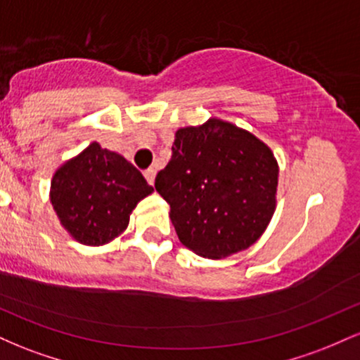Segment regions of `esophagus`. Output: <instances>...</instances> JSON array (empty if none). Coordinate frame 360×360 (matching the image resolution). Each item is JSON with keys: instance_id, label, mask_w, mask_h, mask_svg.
<instances>
[{"instance_id": "34e87169", "label": "esophagus", "mask_w": 360, "mask_h": 360, "mask_svg": "<svg viewBox=\"0 0 360 360\" xmlns=\"http://www.w3.org/2000/svg\"><path fill=\"white\" fill-rule=\"evenodd\" d=\"M155 174H157V172H155V169H147V171L146 172H143V177H146V181H147V183L148 184H154V181H155Z\"/></svg>"}]
</instances>
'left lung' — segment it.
<instances>
[{
    "label": "left lung",
    "instance_id": "1",
    "mask_svg": "<svg viewBox=\"0 0 360 360\" xmlns=\"http://www.w3.org/2000/svg\"><path fill=\"white\" fill-rule=\"evenodd\" d=\"M278 162L249 131L212 118L176 131L172 157L155 177L183 245L210 259L250 247L276 208Z\"/></svg>",
    "mask_w": 360,
    "mask_h": 360
}]
</instances>
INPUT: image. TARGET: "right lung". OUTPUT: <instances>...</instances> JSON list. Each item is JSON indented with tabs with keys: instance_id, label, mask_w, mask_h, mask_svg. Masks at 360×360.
<instances>
[{
	"instance_id": "obj_1",
	"label": "right lung",
	"mask_w": 360,
	"mask_h": 360,
	"mask_svg": "<svg viewBox=\"0 0 360 360\" xmlns=\"http://www.w3.org/2000/svg\"><path fill=\"white\" fill-rule=\"evenodd\" d=\"M152 191L139 169L93 142L53 174L51 201L77 242L103 245L127 229L131 210Z\"/></svg>"
}]
</instances>
